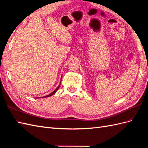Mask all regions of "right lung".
<instances>
[{"label":"right lung","mask_w":148,"mask_h":148,"mask_svg":"<svg viewBox=\"0 0 148 148\" xmlns=\"http://www.w3.org/2000/svg\"><path fill=\"white\" fill-rule=\"evenodd\" d=\"M60 84L59 85V86L58 87V88H56V90H54V91H53L52 93H51L50 94H49V95H47V96H44V97H49V96H52V95H53V94H55L56 92V91H57V90H58V89L59 88V87H60ZM40 98V97H39Z\"/></svg>","instance_id":"obj_1"}]
</instances>
